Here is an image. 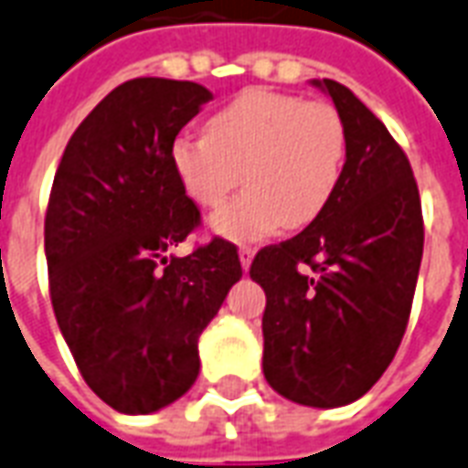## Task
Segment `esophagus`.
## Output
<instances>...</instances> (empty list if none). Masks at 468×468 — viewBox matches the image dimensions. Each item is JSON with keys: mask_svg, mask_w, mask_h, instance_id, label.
I'll use <instances>...</instances> for the list:
<instances>
[{"mask_svg": "<svg viewBox=\"0 0 468 468\" xmlns=\"http://www.w3.org/2000/svg\"><path fill=\"white\" fill-rule=\"evenodd\" d=\"M238 255H240V265H243V270L248 272V270H250L252 258H255V250H252V248H240V250H238Z\"/></svg>", "mask_w": 468, "mask_h": 468, "instance_id": "1", "label": "esophagus"}]
</instances>
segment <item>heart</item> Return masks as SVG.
Segmentation results:
<instances>
[{"label":"heart","instance_id":"b5f03b06","mask_svg":"<svg viewBox=\"0 0 468 468\" xmlns=\"http://www.w3.org/2000/svg\"><path fill=\"white\" fill-rule=\"evenodd\" d=\"M347 136L330 103L248 89L206 121V136H178L171 165L198 207H218L243 178L248 188L210 218L225 240L255 243L282 225L304 228L337 190Z\"/></svg>","mask_w":468,"mask_h":468}]
</instances>
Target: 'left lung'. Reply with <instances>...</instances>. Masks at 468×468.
<instances>
[{
  "label": "left lung",
  "instance_id": "1",
  "mask_svg": "<svg viewBox=\"0 0 468 468\" xmlns=\"http://www.w3.org/2000/svg\"><path fill=\"white\" fill-rule=\"evenodd\" d=\"M340 113L347 154L317 220L262 248V372L285 399L335 410L367 394L397 355L417 287L424 223L407 155L347 86L313 79Z\"/></svg>",
  "mask_w": 468,
  "mask_h": 468
}]
</instances>
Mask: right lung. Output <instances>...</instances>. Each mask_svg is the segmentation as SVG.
<instances>
[{"label": "right lung", "instance_id": "add662e5", "mask_svg": "<svg viewBox=\"0 0 468 468\" xmlns=\"http://www.w3.org/2000/svg\"><path fill=\"white\" fill-rule=\"evenodd\" d=\"M206 86L133 79L67 144L44 220L49 292L79 372L121 414H151L198 379V337L243 278L233 243L165 255L200 223L171 144Z\"/></svg>", "mask_w": 468, "mask_h": 468}]
</instances>
